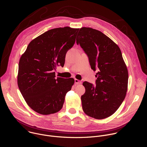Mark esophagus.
<instances>
[{"label": "esophagus", "instance_id": "esophagus-1", "mask_svg": "<svg viewBox=\"0 0 147 147\" xmlns=\"http://www.w3.org/2000/svg\"><path fill=\"white\" fill-rule=\"evenodd\" d=\"M74 81H75V83L76 84H81L82 83L81 81H80V80H78V79H75Z\"/></svg>", "mask_w": 147, "mask_h": 147}]
</instances>
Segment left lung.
<instances>
[{
    "instance_id": "obj_1",
    "label": "left lung",
    "mask_w": 147,
    "mask_h": 147,
    "mask_svg": "<svg viewBox=\"0 0 147 147\" xmlns=\"http://www.w3.org/2000/svg\"><path fill=\"white\" fill-rule=\"evenodd\" d=\"M76 42L88 55L91 69L98 70L96 86L82 84L83 111L96 119L108 117L120 107L127 91L128 70L120 49L106 35L90 27L80 28Z\"/></svg>"
}]
</instances>
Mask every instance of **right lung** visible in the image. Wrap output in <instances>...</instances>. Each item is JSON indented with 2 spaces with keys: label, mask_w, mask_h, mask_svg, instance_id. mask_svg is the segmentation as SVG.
I'll return each mask as SVG.
<instances>
[{
  "label": "right lung",
  "mask_w": 147,
  "mask_h": 147,
  "mask_svg": "<svg viewBox=\"0 0 147 147\" xmlns=\"http://www.w3.org/2000/svg\"><path fill=\"white\" fill-rule=\"evenodd\" d=\"M79 28H53L28 44L18 64L17 84L28 105L44 115L63 107L66 95L74 83L73 78H55L54 70L63 66L66 54L74 44Z\"/></svg>",
  "instance_id": "add662e5"
}]
</instances>
